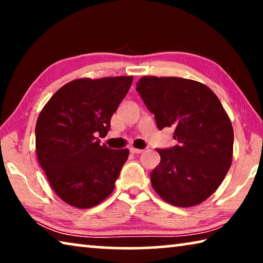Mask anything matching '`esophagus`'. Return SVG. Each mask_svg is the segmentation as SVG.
<instances>
[{"instance_id":"obj_1","label":"esophagus","mask_w":263,"mask_h":263,"mask_svg":"<svg viewBox=\"0 0 263 263\" xmlns=\"http://www.w3.org/2000/svg\"><path fill=\"white\" fill-rule=\"evenodd\" d=\"M130 152H131L132 154H140V153L142 152V149H139V148H133V147H131V148H130Z\"/></svg>"}]
</instances>
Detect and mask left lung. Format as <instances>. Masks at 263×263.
Segmentation results:
<instances>
[{
    "mask_svg": "<svg viewBox=\"0 0 263 263\" xmlns=\"http://www.w3.org/2000/svg\"><path fill=\"white\" fill-rule=\"evenodd\" d=\"M137 91L159 130L171 127L179 144L157 148L154 190L175 206H194L215 193L232 163L233 127L210 88L181 78L144 77Z\"/></svg>",
    "mask_w": 263,
    "mask_h": 263,
    "instance_id": "obj_1",
    "label": "left lung"
}]
</instances>
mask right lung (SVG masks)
Masks as SVG:
<instances>
[{"label":"right lung","mask_w":263,"mask_h":263,"mask_svg":"<svg viewBox=\"0 0 263 263\" xmlns=\"http://www.w3.org/2000/svg\"><path fill=\"white\" fill-rule=\"evenodd\" d=\"M132 77L79 79L61 87L35 124V152L53 190L79 209L112 193L128 149L101 145L111 117L126 96Z\"/></svg>","instance_id":"obj_1"}]
</instances>
